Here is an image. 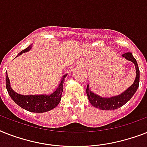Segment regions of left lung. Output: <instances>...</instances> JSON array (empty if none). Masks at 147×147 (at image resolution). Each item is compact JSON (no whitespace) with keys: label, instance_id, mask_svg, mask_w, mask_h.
Segmentation results:
<instances>
[{"label":"left lung","instance_id":"left-lung-1","mask_svg":"<svg viewBox=\"0 0 147 147\" xmlns=\"http://www.w3.org/2000/svg\"><path fill=\"white\" fill-rule=\"evenodd\" d=\"M122 57L127 60L131 61L135 65L137 75H136L134 82L132 85L130 86L129 88L126 90H125L123 93H121V94L117 95V96H110V97H102V96L94 94L90 90L89 85L88 84L87 90H86L87 96H88V100L91 105L94 106V107L100 109L101 110H113V109H119L124 106L126 102H128L138 90L140 82V71L138 63L136 61L135 58L133 57L132 53L130 52L122 54Z\"/></svg>","mask_w":147,"mask_h":147}]
</instances>
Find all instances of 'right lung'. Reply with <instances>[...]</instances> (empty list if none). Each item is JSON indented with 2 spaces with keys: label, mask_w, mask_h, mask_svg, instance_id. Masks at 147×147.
<instances>
[{
  "label": "right lung",
  "mask_w": 147,
  "mask_h": 147,
  "mask_svg": "<svg viewBox=\"0 0 147 147\" xmlns=\"http://www.w3.org/2000/svg\"><path fill=\"white\" fill-rule=\"evenodd\" d=\"M32 47V45H29L27 48L19 53L17 57H19L22 53L29 51ZM66 75L67 74H65L63 76V78H62L59 86L57 87V90L50 95H46V94L21 95L20 94H17L10 87L9 79L7 72H6V88H7L8 94L12 98V100L20 107H22L26 110L32 112V113H45V112L50 111L54 109L55 107H57V105L60 102L62 93L63 90V83H64V79H65Z\"/></svg>",
  "instance_id": "1"
}]
</instances>
